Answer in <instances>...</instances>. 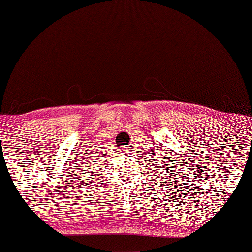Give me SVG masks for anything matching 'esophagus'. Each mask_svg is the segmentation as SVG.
Segmentation results:
<instances>
[{"mask_svg": "<svg viewBox=\"0 0 252 252\" xmlns=\"http://www.w3.org/2000/svg\"><path fill=\"white\" fill-rule=\"evenodd\" d=\"M127 147H125V146H123L122 148H120V152H122V154H124V153H127Z\"/></svg>", "mask_w": 252, "mask_h": 252, "instance_id": "obj_1", "label": "esophagus"}]
</instances>
